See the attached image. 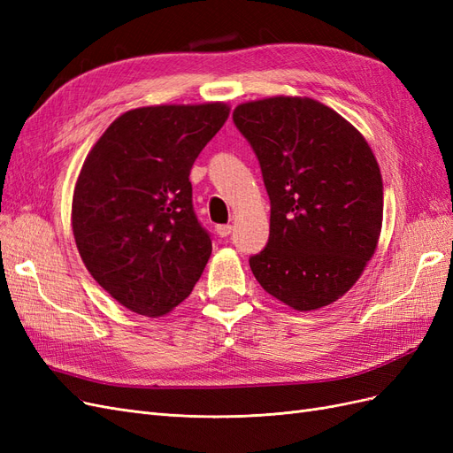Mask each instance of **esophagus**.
<instances>
[{"instance_id": "1", "label": "esophagus", "mask_w": 453, "mask_h": 453, "mask_svg": "<svg viewBox=\"0 0 453 453\" xmlns=\"http://www.w3.org/2000/svg\"><path fill=\"white\" fill-rule=\"evenodd\" d=\"M215 232H217L219 238H226L232 232V225H217Z\"/></svg>"}]
</instances>
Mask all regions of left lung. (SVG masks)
Wrapping results in <instances>:
<instances>
[{
  "mask_svg": "<svg viewBox=\"0 0 453 453\" xmlns=\"http://www.w3.org/2000/svg\"><path fill=\"white\" fill-rule=\"evenodd\" d=\"M234 125L255 150L270 196V238L250 258L263 289L293 310L336 303L372 258L383 183L365 135L300 96L240 104Z\"/></svg>",
  "mask_w": 453,
  "mask_h": 453,
  "instance_id": "1",
  "label": "left lung"
}]
</instances>
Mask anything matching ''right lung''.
<instances>
[{
    "label": "right lung",
    "mask_w": 453,
    "mask_h": 453,
    "mask_svg": "<svg viewBox=\"0 0 453 453\" xmlns=\"http://www.w3.org/2000/svg\"><path fill=\"white\" fill-rule=\"evenodd\" d=\"M228 113L223 102L135 107L85 158L73 238L90 276L130 311L166 315L208 265L211 240L195 215L188 175Z\"/></svg>",
    "instance_id": "1"
}]
</instances>
